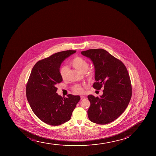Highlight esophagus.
Listing matches in <instances>:
<instances>
[{
    "mask_svg": "<svg viewBox=\"0 0 156 156\" xmlns=\"http://www.w3.org/2000/svg\"><path fill=\"white\" fill-rule=\"evenodd\" d=\"M80 97L81 99V100H84V99H85V98H85V96H81Z\"/></svg>",
    "mask_w": 156,
    "mask_h": 156,
    "instance_id": "1",
    "label": "esophagus"
}]
</instances>
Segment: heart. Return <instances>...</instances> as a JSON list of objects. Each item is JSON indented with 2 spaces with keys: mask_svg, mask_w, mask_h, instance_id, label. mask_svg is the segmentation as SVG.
Returning <instances> with one entry per match:
<instances>
[{
  "mask_svg": "<svg viewBox=\"0 0 156 156\" xmlns=\"http://www.w3.org/2000/svg\"><path fill=\"white\" fill-rule=\"evenodd\" d=\"M71 64L74 68L77 69L78 71L81 73H85L88 69L89 65L87 60L83 58L82 57L77 56L73 59L71 61ZM68 68L67 66H63L60 69V74L63 80L66 79L68 75ZM93 72L90 71L88 73V76L90 78H91L93 77ZM74 91L76 93L81 94L83 93V89L82 88L81 85L79 84H76L73 88Z\"/></svg>",
  "mask_w": 156,
  "mask_h": 156,
  "instance_id": "1",
  "label": "heart"
}]
</instances>
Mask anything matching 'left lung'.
<instances>
[{
  "label": "left lung",
  "instance_id": "8db88e82",
  "mask_svg": "<svg viewBox=\"0 0 156 156\" xmlns=\"http://www.w3.org/2000/svg\"><path fill=\"white\" fill-rule=\"evenodd\" d=\"M81 54L93 62L96 82L93 87L100 90L104 87L100 97L88 95L90 106L88 118L94 123L105 125L115 120L128 106L132 96L130 78L126 67L103 49L82 51Z\"/></svg>",
  "mask_w": 156,
  "mask_h": 156
}]
</instances>
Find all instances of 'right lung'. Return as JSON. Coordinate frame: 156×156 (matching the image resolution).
Returning a JSON list of instances; mask_svg holds the SVG:
<instances>
[{"label":"right lung","mask_w":156,"mask_h":156,"mask_svg":"<svg viewBox=\"0 0 156 156\" xmlns=\"http://www.w3.org/2000/svg\"><path fill=\"white\" fill-rule=\"evenodd\" d=\"M76 52L56 53L37 62L31 70L26 88L27 99L36 115L48 125L58 126L68 122L80 100L79 96L69 94L64 98L56 93V85L62 81L60 66Z\"/></svg>","instance_id":"add662e5"}]
</instances>
